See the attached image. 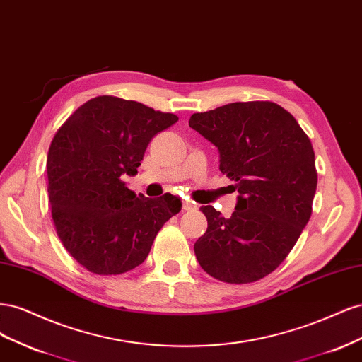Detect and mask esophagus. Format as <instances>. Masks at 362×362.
<instances>
[{"mask_svg": "<svg viewBox=\"0 0 362 362\" xmlns=\"http://www.w3.org/2000/svg\"><path fill=\"white\" fill-rule=\"evenodd\" d=\"M196 208H198V206H196L193 202H190V201H184L182 202V210L184 211H192V210H196Z\"/></svg>", "mask_w": 362, "mask_h": 362, "instance_id": "1", "label": "esophagus"}]
</instances>
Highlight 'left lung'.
Instances as JSON below:
<instances>
[{"instance_id":"1","label":"left lung","mask_w":362,"mask_h":362,"mask_svg":"<svg viewBox=\"0 0 362 362\" xmlns=\"http://www.w3.org/2000/svg\"><path fill=\"white\" fill-rule=\"evenodd\" d=\"M217 146L221 169L235 181L229 218L201 206L206 233L194 243L201 267L228 284L259 281L287 258L313 213L317 170L311 140L270 101L233 103L189 120Z\"/></svg>"}]
</instances>
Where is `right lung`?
<instances>
[{
  "instance_id": "right-lung-1",
  "label": "right lung",
  "mask_w": 362,
  "mask_h": 362,
  "mask_svg": "<svg viewBox=\"0 0 362 362\" xmlns=\"http://www.w3.org/2000/svg\"><path fill=\"white\" fill-rule=\"evenodd\" d=\"M136 101L110 95L84 103L54 136L48 151V194L63 246L96 275L140 266L181 201L136 194L122 181L136 175L151 139L177 122Z\"/></svg>"
}]
</instances>
